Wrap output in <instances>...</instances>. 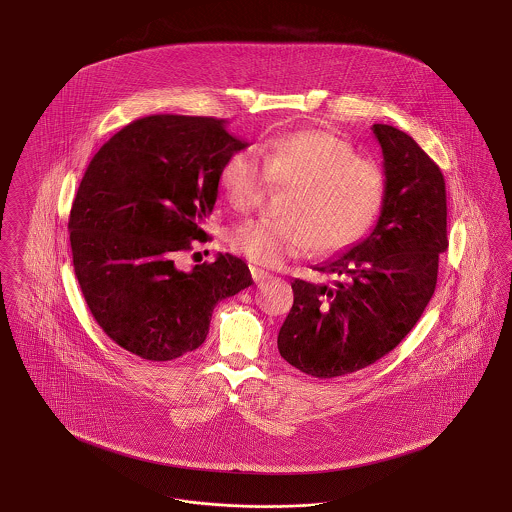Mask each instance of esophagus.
Wrapping results in <instances>:
<instances>
[{
    "instance_id": "esophagus-1",
    "label": "esophagus",
    "mask_w": 512,
    "mask_h": 512,
    "mask_svg": "<svg viewBox=\"0 0 512 512\" xmlns=\"http://www.w3.org/2000/svg\"><path fill=\"white\" fill-rule=\"evenodd\" d=\"M251 270V278L255 280V283L265 282L266 278H270V274L263 270V268H257V266H249Z\"/></svg>"
}]
</instances>
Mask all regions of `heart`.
I'll list each match as a JSON object with an SVG mask.
<instances>
[{
    "label": "heart",
    "mask_w": 512,
    "mask_h": 512,
    "mask_svg": "<svg viewBox=\"0 0 512 512\" xmlns=\"http://www.w3.org/2000/svg\"><path fill=\"white\" fill-rule=\"evenodd\" d=\"M287 187L278 219L234 225L229 244L251 263L276 266L318 247L335 253L361 240L378 217L386 177L371 159L355 157L352 143L327 130H299L232 153L219 170L230 208L253 210L266 185Z\"/></svg>",
    "instance_id": "1"
}]
</instances>
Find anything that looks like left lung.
<instances>
[{
  "label": "left lung",
  "instance_id": "obj_1",
  "mask_svg": "<svg viewBox=\"0 0 512 512\" xmlns=\"http://www.w3.org/2000/svg\"><path fill=\"white\" fill-rule=\"evenodd\" d=\"M382 147L386 196L371 234L314 266L335 285L295 280L293 308L278 350L316 378L359 371L405 338L435 293L446 251V185L441 168L408 134L372 124Z\"/></svg>",
  "mask_w": 512,
  "mask_h": 512
}]
</instances>
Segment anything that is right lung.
<instances>
[{
    "label": "right lung",
    "instance_id": "obj_1",
    "mask_svg": "<svg viewBox=\"0 0 512 512\" xmlns=\"http://www.w3.org/2000/svg\"><path fill=\"white\" fill-rule=\"evenodd\" d=\"M246 141L212 117L151 115L100 147L71 206L73 270L113 342L170 361L204 344L213 308L249 287L246 263L219 253L183 272L179 251L206 238L219 170Z\"/></svg>",
    "mask_w": 512,
    "mask_h": 512
}]
</instances>
